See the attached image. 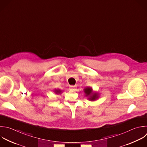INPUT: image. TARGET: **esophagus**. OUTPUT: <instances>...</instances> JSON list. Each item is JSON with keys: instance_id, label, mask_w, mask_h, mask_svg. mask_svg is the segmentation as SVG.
<instances>
[{"instance_id": "obj_1", "label": "esophagus", "mask_w": 147, "mask_h": 147, "mask_svg": "<svg viewBox=\"0 0 147 147\" xmlns=\"http://www.w3.org/2000/svg\"><path fill=\"white\" fill-rule=\"evenodd\" d=\"M75 88H76V87L74 86H70V88H71V90H75Z\"/></svg>"}]
</instances>
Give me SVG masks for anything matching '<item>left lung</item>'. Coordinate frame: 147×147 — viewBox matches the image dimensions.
<instances>
[{"label": "left lung", "instance_id": "obj_1", "mask_svg": "<svg viewBox=\"0 0 147 147\" xmlns=\"http://www.w3.org/2000/svg\"><path fill=\"white\" fill-rule=\"evenodd\" d=\"M84 92L85 94V96L87 97V99L90 101H94L98 99L99 97V93L93 91L92 88L87 87L84 88Z\"/></svg>", "mask_w": 147, "mask_h": 147}]
</instances>
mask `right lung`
Listing matches in <instances>:
<instances>
[{"instance_id": "add662e5", "label": "right lung", "mask_w": 147, "mask_h": 147, "mask_svg": "<svg viewBox=\"0 0 147 147\" xmlns=\"http://www.w3.org/2000/svg\"><path fill=\"white\" fill-rule=\"evenodd\" d=\"M54 92L56 94H60L62 92V91L60 89H55L54 90Z\"/></svg>"}]
</instances>
